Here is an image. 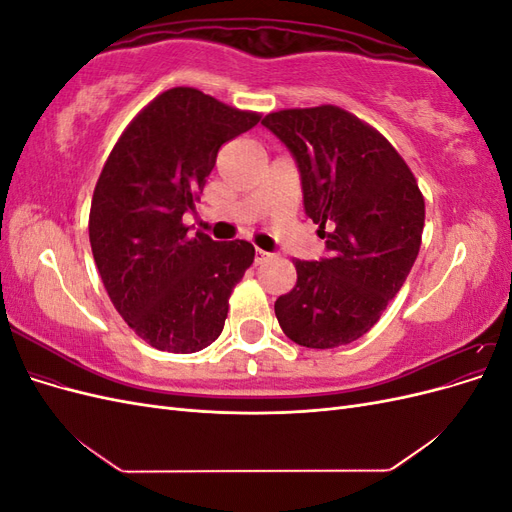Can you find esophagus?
I'll return each mask as SVG.
<instances>
[{"label":"esophagus","mask_w":512,"mask_h":512,"mask_svg":"<svg viewBox=\"0 0 512 512\" xmlns=\"http://www.w3.org/2000/svg\"><path fill=\"white\" fill-rule=\"evenodd\" d=\"M271 258V254L269 252H265V250H256V265H262V262H267Z\"/></svg>","instance_id":"obj_1"}]
</instances>
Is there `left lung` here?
Wrapping results in <instances>:
<instances>
[{"instance_id":"1","label":"left lung","mask_w":512,"mask_h":512,"mask_svg":"<svg viewBox=\"0 0 512 512\" xmlns=\"http://www.w3.org/2000/svg\"><path fill=\"white\" fill-rule=\"evenodd\" d=\"M262 123L297 160L305 213L329 250L322 260H292L297 284L275 301L277 322L305 348L352 344L380 320L414 265L423 192L399 151L344 108H284Z\"/></svg>"}]
</instances>
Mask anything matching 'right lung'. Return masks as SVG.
<instances>
[{
  "instance_id": "1",
  "label": "right lung",
  "mask_w": 512,
  "mask_h": 512,
  "mask_svg": "<svg viewBox=\"0 0 512 512\" xmlns=\"http://www.w3.org/2000/svg\"><path fill=\"white\" fill-rule=\"evenodd\" d=\"M241 111L194 87L153 98L121 132L98 177L89 243L119 316L153 348L192 354L220 337L228 299L254 262L243 239L188 235L224 143L254 128Z\"/></svg>"
}]
</instances>
